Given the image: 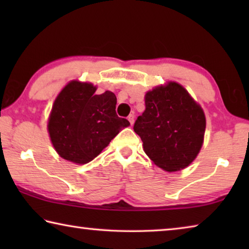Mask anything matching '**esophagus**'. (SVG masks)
Masks as SVG:
<instances>
[{"instance_id": "esophagus-1", "label": "esophagus", "mask_w": 249, "mask_h": 249, "mask_svg": "<svg viewBox=\"0 0 249 249\" xmlns=\"http://www.w3.org/2000/svg\"><path fill=\"white\" fill-rule=\"evenodd\" d=\"M134 117H135V116H134L133 114H129V115H128L127 120L129 121V123H130V124H133V123H134Z\"/></svg>"}]
</instances>
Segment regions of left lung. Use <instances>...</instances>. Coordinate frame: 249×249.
Listing matches in <instances>:
<instances>
[{
	"mask_svg": "<svg viewBox=\"0 0 249 249\" xmlns=\"http://www.w3.org/2000/svg\"><path fill=\"white\" fill-rule=\"evenodd\" d=\"M145 105L134 130L147 156L166 171L190 165L199 154L205 132V116L200 105L176 82L147 92Z\"/></svg>",
	"mask_w": 249,
	"mask_h": 249,
	"instance_id": "8db88e82",
	"label": "left lung"
}]
</instances>
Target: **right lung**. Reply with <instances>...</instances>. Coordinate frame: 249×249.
Returning <instances> with one entry per match:
<instances>
[{
  "label": "right lung",
  "instance_id": "1",
  "mask_svg": "<svg viewBox=\"0 0 249 249\" xmlns=\"http://www.w3.org/2000/svg\"><path fill=\"white\" fill-rule=\"evenodd\" d=\"M91 83L71 81L53 105L48 132L57 153L75 163L94 159L129 122L116 114L111 91L95 94Z\"/></svg>",
  "mask_w": 249,
  "mask_h": 249
}]
</instances>
